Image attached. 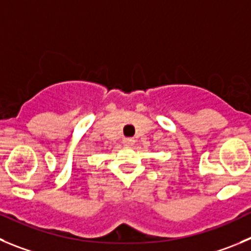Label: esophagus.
<instances>
[{
	"label": "esophagus",
	"mask_w": 251,
	"mask_h": 251,
	"mask_svg": "<svg viewBox=\"0 0 251 251\" xmlns=\"http://www.w3.org/2000/svg\"><path fill=\"white\" fill-rule=\"evenodd\" d=\"M124 144L126 146H131V145L135 144V139H132V137H126V139H124Z\"/></svg>",
	"instance_id": "34e87169"
}]
</instances>
